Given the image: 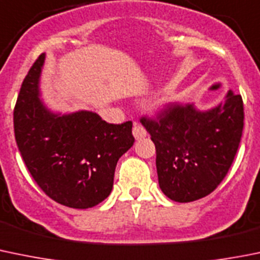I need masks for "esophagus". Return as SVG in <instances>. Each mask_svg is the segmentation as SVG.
Instances as JSON below:
<instances>
[{
  "mask_svg": "<svg viewBox=\"0 0 260 260\" xmlns=\"http://www.w3.org/2000/svg\"><path fill=\"white\" fill-rule=\"evenodd\" d=\"M132 133H133V136H135L136 140H141V138L146 137V135H147V131H146V128L143 127L142 124H140V123H135V124H133Z\"/></svg>",
  "mask_w": 260,
  "mask_h": 260,
  "instance_id": "34e87169",
  "label": "esophagus"
}]
</instances>
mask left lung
Returning <instances> with one entry per match:
<instances>
[{
  "label": "left lung",
  "instance_id": "1",
  "mask_svg": "<svg viewBox=\"0 0 260 260\" xmlns=\"http://www.w3.org/2000/svg\"><path fill=\"white\" fill-rule=\"evenodd\" d=\"M140 122L155 143L161 190L175 202H193L220 185L235 158L244 128L243 98L230 90L225 103L205 113L189 104H168Z\"/></svg>",
  "mask_w": 260,
  "mask_h": 260
}]
</instances>
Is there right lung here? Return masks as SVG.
Masks as SVG:
<instances>
[{"instance_id":"obj_1","label":"right lung","mask_w":260,"mask_h":260,"mask_svg":"<svg viewBox=\"0 0 260 260\" xmlns=\"http://www.w3.org/2000/svg\"><path fill=\"white\" fill-rule=\"evenodd\" d=\"M44 54L22 81L14 109L15 140L39 188L59 205L90 208L110 194L118 160L132 147V122L112 124L91 112L52 114L39 100Z\"/></svg>"}]
</instances>
